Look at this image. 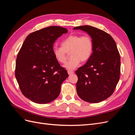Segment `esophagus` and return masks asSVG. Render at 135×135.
<instances>
[{"mask_svg":"<svg viewBox=\"0 0 135 135\" xmlns=\"http://www.w3.org/2000/svg\"><path fill=\"white\" fill-rule=\"evenodd\" d=\"M68 73L69 75H71L73 74H74V71H71V70H68Z\"/></svg>","mask_w":135,"mask_h":135,"instance_id":"obj_1","label":"esophagus"}]
</instances>
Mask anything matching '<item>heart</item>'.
Instances as JSON below:
<instances>
[{
	"label": "heart",
	"mask_w": 135,
	"mask_h": 135,
	"mask_svg": "<svg viewBox=\"0 0 135 135\" xmlns=\"http://www.w3.org/2000/svg\"><path fill=\"white\" fill-rule=\"evenodd\" d=\"M62 47H55L52 53L55 60L60 64H64L66 60L67 54H70L71 60L64 65L68 70H74L80 64V61H87L92 54L93 41L88 35H70L61 43Z\"/></svg>",
	"instance_id": "heart-1"
}]
</instances>
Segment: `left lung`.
I'll return each mask as SVG.
<instances>
[{
  "label": "left lung",
  "mask_w": 135,
  "mask_h": 135,
  "mask_svg": "<svg viewBox=\"0 0 135 135\" xmlns=\"http://www.w3.org/2000/svg\"><path fill=\"white\" fill-rule=\"evenodd\" d=\"M91 36L92 54L86 64L75 71L76 89L83 100L97 103L106 100L114 91L119 80L120 57L116 43L107 32L89 25L77 26Z\"/></svg>",
  "instance_id": "8db88e82"
}]
</instances>
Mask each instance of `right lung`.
Wrapping results in <instances>:
<instances>
[{
    "label": "right lung",
    "instance_id": "obj_1",
    "mask_svg": "<svg viewBox=\"0 0 135 135\" xmlns=\"http://www.w3.org/2000/svg\"><path fill=\"white\" fill-rule=\"evenodd\" d=\"M66 28L52 26L28 35L17 55L15 76L23 95L34 103L47 104L60 95L68 77L52 53L54 44L67 33Z\"/></svg>",
    "mask_w": 135,
    "mask_h": 135
}]
</instances>
